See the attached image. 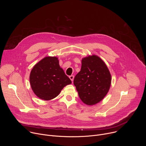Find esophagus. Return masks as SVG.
<instances>
[{
  "instance_id": "34e87169",
  "label": "esophagus",
  "mask_w": 146,
  "mask_h": 146,
  "mask_svg": "<svg viewBox=\"0 0 146 146\" xmlns=\"http://www.w3.org/2000/svg\"><path fill=\"white\" fill-rule=\"evenodd\" d=\"M74 76L73 75H71V76H69V78H70V79L71 80V81L73 82V80H74Z\"/></svg>"
}]
</instances>
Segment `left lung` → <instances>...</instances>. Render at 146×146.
Returning a JSON list of instances; mask_svg holds the SVG:
<instances>
[{
  "label": "left lung",
  "instance_id": "left-lung-1",
  "mask_svg": "<svg viewBox=\"0 0 146 146\" xmlns=\"http://www.w3.org/2000/svg\"><path fill=\"white\" fill-rule=\"evenodd\" d=\"M110 73L102 59L93 55L81 60V70L74 78L80 99L87 105H94L107 95L110 87Z\"/></svg>",
  "mask_w": 146,
  "mask_h": 146
}]
</instances>
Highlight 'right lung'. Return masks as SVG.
<instances>
[{
	"instance_id": "right-lung-1",
	"label": "right lung",
	"mask_w": 146,
	"mask_h": 146,
	"mask_svg": "<svg viewBox=\"0 0 146 146\" xmlns=\"http://www.w3.org/2000/svg\"><path fill=\"white\" fill-rule=\"evenodd\" d=\"M29 80L33 92L44 100L55 98L72 83L55 56H46L36 64L31 72Z\"/></svg>"
}]
</instances>
